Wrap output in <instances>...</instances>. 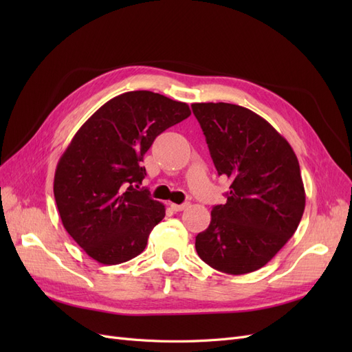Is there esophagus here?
I'll list each match as a JSON object with an SVG mask.
<instances>
[{
    "mask_svg": "<svg viewBox=\"0 0 352 352\" xmlns=\"http://www.w3.org/2000/svg\"><path fill=\"white\" fill-rule=\"evenodd\" d=\"M170 207H172L173 211H184L185 208L189 207L188 202H185V204H170Z\"/></svg>",
    "mask_w": 352,
    "mask_h": 352,
    "instance_id": "1",
    "label": "esophagus"
}]
</instances>
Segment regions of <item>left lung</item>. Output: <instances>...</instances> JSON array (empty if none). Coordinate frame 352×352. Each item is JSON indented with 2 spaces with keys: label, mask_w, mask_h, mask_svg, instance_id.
Masks as SVG:
<instances>
[{
  "label": "left lung",
  "mask_w": 352,
  "mask_h": 352,
  "mask_svg": "<svg viewBox=\"0 0 352 352\" xmlns=\"http://www.w3.org/2000/svg\"><path fill=\"white\" fill-rule=\"evenodd\" d=\"M217 173L230 179L226 204L212 207L195 238L199 258L228 274L261 269L300 225L305 190L298 158L261 116L228 102H195Z\"/></svg>",
  "instance_id": "obj_1"
}]
</instances>
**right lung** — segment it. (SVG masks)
Listing matches in <instances>:
<instances>
[{
  "label": "right lung",
  "mask_w": 352,
  "mask_h": 352,
  "mask_svg": "<svg viewBox=\"0 0 352 352\" xmlns=\"http://www.w3.org/2000/svg\"><path fill=\"white\" fill-rule=\"evenodd\" d=\"M190 116L189 105L151 91L111 98L73 136L54 175L63 226L91 258L120 264L140 255L166 216L141 166L155 138Z\"/></svg>",
  "instance_id": "obj_1"
}]
</instances>
